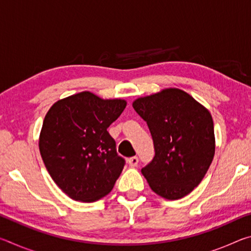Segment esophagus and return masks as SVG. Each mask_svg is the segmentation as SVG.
<instances>
[{
  "instance_id": "esophagus-1",
  "label": "esophagus",
  "mask_w": 251,
  "mask_h": 251,
  "mask_svg": "<svg viewBox=\"0 0 251 251\" xmlns=\"http://www.w3.org/2000/svg\"><path fill=\"white\" fill-rule=\"evenodd\" d=\"M127 163H128L130 167H136L138 165V157H130V158L127 159Z\"/></svg>"
}]
</instances>
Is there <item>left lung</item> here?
Instances as JSON below:
<instances>
[{"instance_id":"left-lung-1","label":"left lung","mask_w":251,"mask_h":251,"mask_svg":"<svg viewBox=\"0 0 251 251\" xmlns=\"http://www.w3.org/2000/svg\"><path fill=\"white\" fill-rule=\"evenodd\" d=\"M133 107L154 142V158L142 168L152 192L171 201L193 192L215 155L210 113L178 88L136 100Z\"/></svg>"}]
</instances>
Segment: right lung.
<instances>
[{
	"mask_svg": "<svg viewBox=\"0 0 251 251\" xmlns=\"http://www.w3.org/2000/svg\"><path fill=\"white\" fill-rule=\"evenodd\" d=\"M126 107L82 92L55 103L46 114L40 151L52 179L77 201H99L113 189L125 166L107 128Z\"/></svg>",
	"mask_w": 251,
	"mask_h": 251,
	"instance_id": "obj_1",
	"label": "right lung"
}]
</instances>
